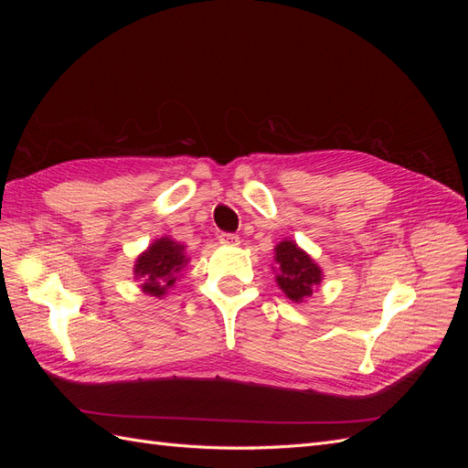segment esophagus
<instances>
[{
  "instance_id": "1",
  "label": "esophagus",
  "mask_w": 468,
  "mask_h": 468,
  "mask_svg": "<svg viewBox=\"0 0 468 468\" xmlns=\"http://www.w3.org/2000/svg\"><path fill=\"white\" fill-rule=\"evenodd\" d=\"M218 242H220V244H224V246H238L239 242H242V239H239V236H238V234L222 232V234L218 236Z\"/></svg>"
}]
</instances>
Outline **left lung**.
<instances>
[{"label":"left lung","instance_id":"1","mask_svg":"<svg viewBox=\"0 0 468 468\" xmlns=\"http://www.w3.org/2000/svg\"><path fill=\"white\" fill-rule=\"evenodd\" d=\"M275 282L292 303H306L322 285V267L294 239H281L275 246Z\"/></svg>","mask_w":468,"mask_h":468}]
</instances>
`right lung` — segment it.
<instances>
[{
	"instance_id": "obj_1",
	"label": "right lung",
	"mask_w": 468,
	"mask_h": 468,
	"mask_svg": "<svg viewBox=\"0 0 468 468\" xmlns=\"http://www.w3.org/2000/svg\"><path fill=\"white\" fill-rule=\"evenodd\" d=\"M189 261L186 244L172 236H162L136 258L133 273L140 291L154 299H164L167 291L176 287Z\"/></svg>"
}]
</instances>
